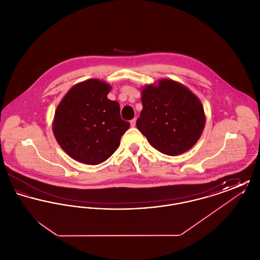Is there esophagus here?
I'll list each match as a JSON object with an SVG mask.
<instances>
[{
	"label": "esophagus",
	"instance_id": "34e87169",
	"mask_svg": "<svg viewBox=\"0 0 260 260\" xmlns=\"http://www.w3.org/2000/svg\"><path fill=\"white\" fill-rule=\"evenodd\" d=\"M136 119H133L132 121H131V125L134 127V126H136Z\"/></svg>",
	"mask_w": 260,
	"mask_h": 260
}]
</instances>
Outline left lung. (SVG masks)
I'll use <instances>...</instances> for the list:
<instances>
[{
    "label": "left lung",
    "mask_w": 260,
    "mask_h": 260,
    "mask_svg": "<svg viewBox=\"0 0 260 260\" xmlns=\"http://www.w3.org/2000/svg\"><path fill=\"white\" fill-rule=\"evenodd\" d=\"M141 102L143 108L136 126L154 148L176 156L197 143L206 115L201 100L188 87L161 79L141 89Z\"/></svg>",
    "instance_id": "1"
}]
</instances>
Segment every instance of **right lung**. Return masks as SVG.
Masks as SVG:
<instances>
[{"label": "right lung", "mask_w": 260, "mask_h": 260, "mask_svg": "<svg viewBox=\"0 0 260 260\" xmlns=\"http://www.w3.org/2000/svg\"><path fill=\"white\" fill-rule=\"evenodd\" d=\"M111 88L102 80H86L71 87L55 110L54 137L77 161L95 166L106 161L129 127L120 104L107 98Z\"/></svg>", "instance_id": "1"}]
</instances>
